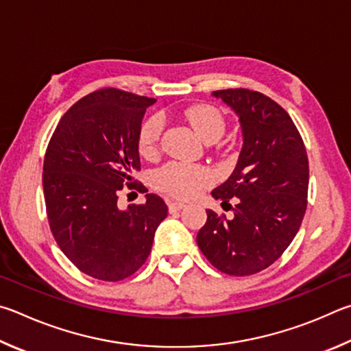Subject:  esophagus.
Masks as SVG:
<instances>
[{
	"mask_svg": "<svg viewBox=\"0 0 351 351\" xmlns=\"http://www.w3.org/2000/svg\"><path fill=\"white\" fill-rule=\"evenodd\" d=\"M183 208H185V204H182V202H172V200L168 202V210H169V213L180 211V210H183Z\"/></svg>",
	"mask_w": 351,
	"mask_h": 351,
	"instance_id": "obj_1",
	"label": "esophagus"
}]
</instances>
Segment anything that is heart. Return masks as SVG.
Segmentation results:
<instances>
[{"instance_id":"b5f03b06","label":"heart","mask_w":351,"mask_h":351,"mask_svg":"<svg viewBox=\"0 0 351 351\" xmlns=\"http://www.w3.org/2000/svg\"><path fill=\"white\" fill-rule=\"evenodd\" d=\"M186 120L191 123L202 138L216 141L225 131V120L219 110L210 104H194L185 110ZM163 131V120L152 115L143 121L138 132V151L141 156L152 157L158 151L160 135ZM214 180L213 172L200 165L166 163L152 174V185L177 199H191L200 189L210 186Z\"/></svg>"}]
</instances>
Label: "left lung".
Returning <instances> with one entry per match:
<instances>
[{
  "label": "left lung",
  "instance_id": "1",
  "mask_svg": "<svg viewBox=\"0 0 351 351\" xmlns=\"http://www.w3.org/2000/svg\"><path fill=\"white\" fill-rule=\"evenodd\" d=\"M213 95L237 114L243 146L228 180L211 193L222 205L236 202L234 217L206 210L197 245L222 273L256 274L298 234L308 195V157L291 117L269 97L242 88Z\"/></svg>",
  "mask_w": 351,
  "mask_h": 351
}]
</instances>
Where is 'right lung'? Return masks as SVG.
Here are the masks:
<instances>
[{
	"label": "right lung",
	"instance_id": "1",
	"mask_svg": "<svg viewBox=\"0 0 351 351\" xmlns=\"http://www.w3.org/2000/svg\"><path fill=\"white\" fill-rule=\"evenodd\" d=\"M154 103L115 88L95 90L61 117L47 145L43 189L49 226L67 259L98 280H123L137 271L168 216L156 194L126 210L117 205L123 186L137 185L138 132Z\"/></svg>",
	"mask_w": 351,
	"mask_h": 351
}]
</instances>
